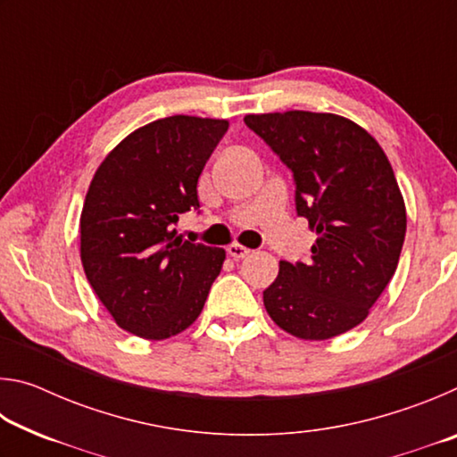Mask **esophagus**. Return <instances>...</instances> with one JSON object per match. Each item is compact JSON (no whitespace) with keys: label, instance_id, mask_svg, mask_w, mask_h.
<instances>
[{"label":"esophagus","instance_id":"1","mask_svg":"<svg viewBox=\"0 0 457 457\" xmlns=\"http://www.w3.org/2000/svg\"><path fill=\"white\" fill-rule=\"evenodd\" d=\"M228 253L234 260H242V258L247 256V253H250V250H247V247H244L242 244H229L228 245Z\"/></svg>","mask_w":457,"mask_h":457}]
</instances>
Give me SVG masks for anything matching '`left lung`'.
Masks as SVG:
<instances>
[{"instance_id":"1","label":"left lung","mask_w":457,"mask_h":457,"mask_svg":"<svg viewBox=\"0 0 457 457\" xmlns=\"http://www.w3.org/2000/svg\"><path fill=\"white\" fill-rule=\"evenodd\" d=\"M244 120L292 169L296 212L316 231L308 264L282 260L264 290L270 319L304 340L343 335L367 319L399 264L407 213L389 159L340 114L286 111Z\"/></svg>"}]
</instances>
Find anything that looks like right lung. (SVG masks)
I'll return each mask as SVG.
<instances>
[{
  "mask_svg": "<svg viewBox=\"0 0 457 457\" xmlns=\"http://www.w3.org/2000/svg\"><path fill=\"white\" fill-rule=\"evenodd\" d=\"M229 127L175 114L137 129L98 165L80 213V260L122 330L165 340L204 311L226 250L185 242L173 226L197 210V181Z\"/></svg>",
  "mask_w": 457,
  "mask_h": 457,
  "instance_id": "obj_1",
  "label": "right lung"
}]
</instances>
